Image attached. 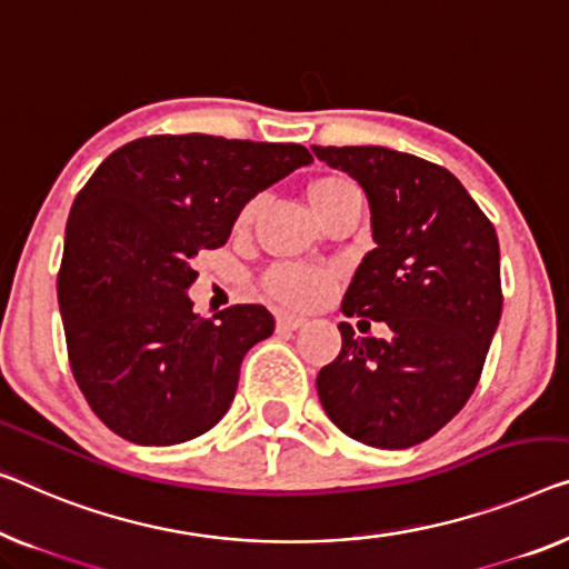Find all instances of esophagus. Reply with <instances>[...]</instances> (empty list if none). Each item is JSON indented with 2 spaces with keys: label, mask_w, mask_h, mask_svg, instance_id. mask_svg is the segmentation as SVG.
I'll list each match as a JSON object with an SVG mask.
<instances>
[{
  "label": "esophagus",
  "mask_w": 569,
  "mask_h": 569,
  "mask_svg": "<svg viewBox=\"0 0 569 569\" xmlns=\"http://www.w3.org/2000/svg\"><path fill=\"white\" fill-rule=\"evenodd\" d=\"M307 325V319L299 317V313H281L278 317V329H286V332H296V329H301Z\"/></svg>",
  "instance_id": "obj_1"
}]
</instances>
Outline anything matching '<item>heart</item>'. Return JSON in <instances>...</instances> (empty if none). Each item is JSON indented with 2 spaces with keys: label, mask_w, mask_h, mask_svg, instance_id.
<instances>
[{
  "label": "heart",
  "mask_w": 569,
  "mask_h": 569,
  "mask_svg": "<svg viewBox=\"0 0 569 569\" xmlns=\"http://www.w3.org/2000/svg\"><path fill=\"white\" fill-rule=\"evenodd\" d=\"M309 203L313 214L319 219L329 214L339 203L347 199L360 197L358 183L352 181L350 176L345 173H327L313 178L309 183ZM262 203L266 199L256 197L250 199L237 214V227H248L252 219L260 214ZM335 283V273L325 268H309V266H296V262H288V266H278L266 276V291L273 296V299L288 303V307H313L329 293V288Z\"/></svg>",
  "instance_id": "1"
}]
</instances>
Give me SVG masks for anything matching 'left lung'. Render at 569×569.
Listing matches in <instances>:
<instances>
[{"label": "left lung", "mask_w": 569, "mask_h": 569, "mask_svg": "<svg viewBox=\"0 0 569 569\" xmlns=\"http://www.w3.org/2000/svg\"><path fill=\"white\" fill-rule=\"evenodd\" d=\"M370 203L372 248L347 288L345 317L386 321L319 370L327 417L347 437L406 449L437 435L478 386L501 321V250L490 219L447 168L380 146H311Z\"/></svg>", "instance_id": "1"}]
</instances>
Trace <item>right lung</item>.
<instances>
[{
    "instance_id": "add662e5",
    "label": "right lung",
    "mask_w": 569,
    "mask_h": 569,
    "mask_svg": "<svg viewBox=\"0 0 569 569\" xmlns=\"http://www.w3.org/2000/svg\"><path fill=\"white\" fill-rule=\"evenodd\" d=\"M311 160L296 142L150 134L114 150L79 191L58 307L76 383L114 435L166 447L224 417L242 358L276 319L260 303L193 313L191 260L222 248L244 203Z\"/></svg>"
}]
</instances>
